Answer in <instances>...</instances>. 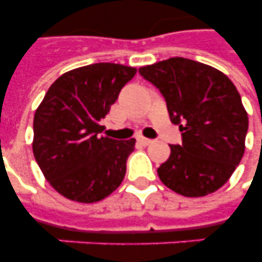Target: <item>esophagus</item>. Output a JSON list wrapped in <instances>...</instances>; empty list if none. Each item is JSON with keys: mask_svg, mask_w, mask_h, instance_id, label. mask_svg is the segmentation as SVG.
<instances>
[{"mask_svg": "<svg viewBox=\"0 0 262 262\" xmlns=\"http://www.w3.org/2000/svg\"><path fill=\"white\" fill-rule=\"evenodd\" d=\"M137 141H139V143L141 144V145H144V147H147V145H149V144L154 143L152 140L145 139V137H139V139H137Z\"/></svg>", "mask_w": 262, "mask_h": 262, "instance_id": "esophagus-1", "label": "esophagus"}]
</instances>
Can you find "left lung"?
I'll return each mask as SVG.
<instances>
[{
    "mask_svg": "<svg viewBox=\"0 0 262 262\" xmlns=\"http://www.w3.org/2000/svg\"><path fill=\"white\" fill-rule=\"evenodd\" d=\"M159 88L182 145L158 168L160 181L178 194L203 197L227 182L245 152L249 118L231 80L215 68L183 57L141 67Z\"/></svg>",
    "mask_w": 262,
    "mask_h": 262,
    "instance_id": "8db88e82",
    "label": "left lung"
}]
</instances>
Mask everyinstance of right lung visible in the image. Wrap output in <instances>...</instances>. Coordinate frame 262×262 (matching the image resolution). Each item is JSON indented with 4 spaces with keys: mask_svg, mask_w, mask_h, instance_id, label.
<instances>
[{
    "mask_svg": "<svg viewBox=\"0 0 262 262\" xmlns=\"http://www.w3.org/2000/svg\"><path fill=\"white\" fill-rule=\"evenodd\" d=\"M136 72V68L111 62L76 68L51 84L35 111V160L63 197L96 203L123 181L136 140H114L99 133L100 121Z\"/></svg>",
    "mask_w": 262,
    "mask_h": 262,
    "instance_id": "obj_1",
    "label": "right lung"
}]
</instances>
